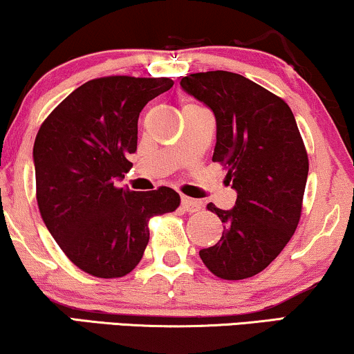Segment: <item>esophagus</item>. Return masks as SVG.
I'll return each instance as SVG.
<instances>
[{"instance_id":"34e87169","label":"esophagus","mask_w":354,"mask_h":354,"mask_svg":"<svg viewBox=\"0 0 354 354\" xmlns=\"http://www.w3.org/2000/svg\"><path fill=\"white\" fill-rule=\"evenodd\" d=\"M180 205H182V208H184V212H190V213L200 210V207H202V205H200L197 200L189 198V197H182Z\"/></svg>"}]
</instances>
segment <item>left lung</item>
<instances>
[{
  "label": "left lung",
  "instance_id": "left-lung-1",
  "mask_svg": "<svg viewBox=\"0 0 354 354\" xmlns=\"http://www.w3.org/2000/svg\"><path fill=\"white\" fill-rule=\"evenodd\" d=\"M180 86L215 115L213 160L225 165L226 182L238 195L231 210L207 205L225 228L200 257L221 279L252 277L281 254L300 220L308 157L294 113L233 72L190 73Z\"/></svg>",
  "mask_w": 354,
  "mask_h": 354
}]
</instances>
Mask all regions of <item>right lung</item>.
Returning a JSON list of instances; mask_svg holds the SVG:
<instances>
[{"label": "right lung", "instance_id": "1", "mask_svg": "<svg viewBox=\"0 0 354 354\" xmlns=\"http://www.w3.org/2000/svg\"><path fill=\"white\" fill-rule=\"evenodd\" d=\"M172 85L164 77L95 78L39 129L32 151L39 212L60 250L91 276L129 274L149 243V218L180 205L169 187H115L133 167L128 156L138 149L139 113Z\"/></svg>", "mask_w": 354, "mask_h": 354}]
</instances>
